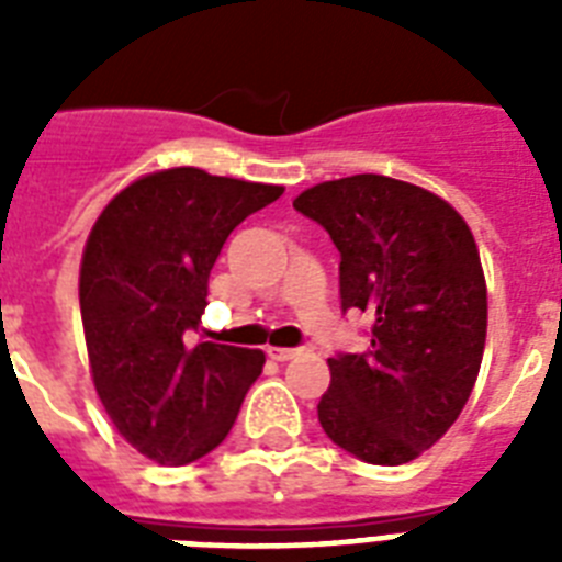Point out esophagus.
<instances>
[{
  "label": "esophagus",
  "instance_id": "obj_1",
  "mask_svg": "<svg viewBox=\"0 0 562 562\" xmlns=\"http://www.w3.org/2000/svg\"><path fill=\"white\" fill-rule=\"evenodd\" d=\"M300 347H268V356H271L273 361H289V359H297L300 356Z\"/></svg>",
  "mask_w": 562,
  "mask_h": 562
}]
</instances>
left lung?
<instances>
[{"label":"left lung","instance_id":"obj_1","mask_svg":"<svg viewBox=\"0 0 562 562\" xmlns=\"http://www.w3.org/2000/svg\"><path fill=\"white\" fill-rule=\"evenodd\" d=\"M294 210L341 254L344 312L373 317L368 350L329 359L317 419L361 461H414L449 431L479 379L487 285L475 238L443 198L384 175L317 183Z\"/></svg>","mask_w":562,"mask_h":562}]
</instances>
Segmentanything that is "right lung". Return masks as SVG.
I'll return each instance as SVG.
<instances>
[{"label":"right lung","instance_id":"obj_1","mask_svg":"<svg viewBox=\"0 0 562 562\" xmlns=\"http://www.w3.org/2000/svg\"><path fill=\"white\" fill-rule=\"evenodd\" d=\"M282 187L166 169L104 206L81 259L92 382L136 452L183 467L229 435L265 352L194 341L210 271L233 229Z\"/></svg>","mask_w":562,"mask_h":562}]
</instances>
